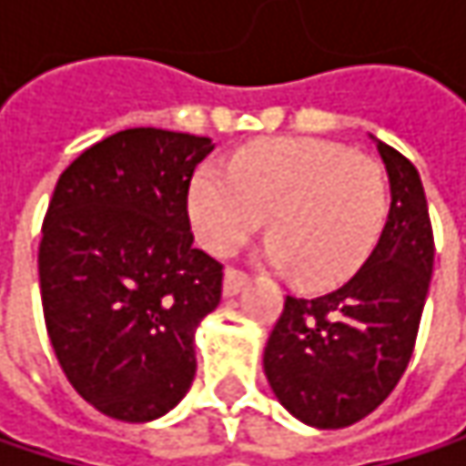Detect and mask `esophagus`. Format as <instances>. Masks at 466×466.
Returning a JSON list of instances; mask_svg holds the SVG:
<instances>
[{
  "mask_svg": "<svg viewBox=\"0 0 466 466\" xmlns=\"http://www.w3.org/2000/svg\"><path fill=\"white\" fill-rule=\"evenodd\" d=\"M245 283H248V275H245L242 269L229 267V269L224 272V297H234Z\"/></svg>",
  "mask_w": 466,
  "mask_h": 466,
  "instance_id": "obj_1",
  "label": "esophagus"
}]
</instances>
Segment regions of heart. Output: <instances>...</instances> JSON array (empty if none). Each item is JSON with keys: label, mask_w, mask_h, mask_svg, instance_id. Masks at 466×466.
Returning a JSON list of instances; mask_svg holds the SVG:
<instances>
[{"label": "heart", "mask_w": 466, "mask_h": 466, "mask_svg": "<svg viewBox=\"0 0 466 466\" xmlns=\"http://www.w3.org/2000/svg\"><path fill=\"white\" fill-rule=\"evenodd\" d=\"M391 210L383 164L339 142L280 137L202 164L188 186V218L213 256H232L267 218V261L291 267L308 289L348 280L372 253Z\"/></svg>", "instance_id": "b5f03b06"}]
</instances>
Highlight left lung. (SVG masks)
<instances>
[{"mask_svg":"<svg viewBox=\"0 0 466 466\" xmlns=\"http://www.w3.org/2000/svg\"><path fill=\"white\" fill-rule=\"evenodd\" d=\"M391 210L364 267L316 299L286 297L264 348V372L280 405L319 429L370 416L400 383L416 348L431 280L434 234L419 169L378 142Z\"/></svg>","mask_w":466,"mask_h":466,"instance_id":"left-lung-1","label":"left lung"}]
</instances>
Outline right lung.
I'll return each instance as SVG.
<instances>
[{"label": "right lung", "mask_w": 466, "mask_h": 466, "mask_svg": "<svg viewBox=\"0 0 466 466\" xmlns=\"http://www.w3.org/2000/svg\"><path fill=\"white\" fill-rule=\"evenodd\" d=\"M213 147L127 129L86 147L50 197L37 256L47 337L72 389L110 419H158L191 389L194 329L224 280L188 221V186Z\"/></svg>", "instance_id": "1"}]
</instances>
